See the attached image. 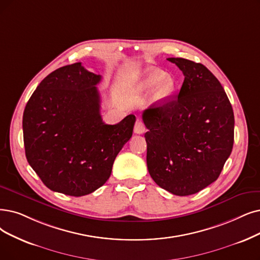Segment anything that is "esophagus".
I'll list each match as a JSON object with an SVG mask.
<instances>
[{
  "instance_id": "esophagus-1",
  "label": "esophagus",
  "mask_w": 260,
  "mask_h": 260,
  "mask_svg": "<svg viewBox=\"0 0 260 260\" xmlns=\"http://www.w3.org/2000/svg\"><path fill=\"white\" fill-rule=\"evenodd\" d=\"M144 131H145V126H144L143 121L138 119L136 124H134V132H136L137 134H142Z\"/></svg>"
}]
</instances>
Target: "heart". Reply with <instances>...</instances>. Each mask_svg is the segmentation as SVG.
<instances>
[{
  "instance_id": "heart-1",
  "label": "heart",
  "mask_w": 260,
  "mask_h": 260,
  "mask_svg": "<svg viewBox=\"0 0 260 260\" xmlns=\"http://www.w3.org/2000/svg\"><path fill=\"white\" fill-rule=\"evenodd\" d=\"M176 86L175 79L166 75L161 69L150 68L145 71L143 78L139 83V88L141 90H151L154 89V99L163 100L168 98Z\"/></svg>"
}]
</instances>
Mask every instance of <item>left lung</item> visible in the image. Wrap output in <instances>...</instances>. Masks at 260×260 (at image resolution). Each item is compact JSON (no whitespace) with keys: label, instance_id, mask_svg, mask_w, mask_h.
Returning a JSON list of instances; mask_svg holds the SVG:
<instances>
[{"label":"left lung","instance_id":"obj_1","mask_svg":"<svg viewBox=\"0 0 260 260\" xmlns=\"http://www.w3.org/2000/svg\"><path fill=\"white\" fill-rule=\"evenodd\" d=\"M184 80L177 96L143 113L148 131L147 168L153 181L174 195L195 194L214 182L234 145L235 117L226 92L210 70L170 57Z\"/></svg>","mask_w":260,"mask_h":260}]
</instances>
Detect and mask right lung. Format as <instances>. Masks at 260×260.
<instances>
[{"label":"right lung","mask_w":260,"mask_h":260,"mask_svg":"<svg viewBox=\"0 0 260 260\" xmlns=\"http://www.w3.org/2000/svg\"><path fill=\"white\" fill-rule=\"evenodd\" d=\"M100 75L81 63L47 76L27 101L22 120L28 164L50 190L92 193L110 178L116 155L132 137L136 116L107 124L96 85Z\"/></svg>","instance_id":"right-lung-1"}]
</instances>
